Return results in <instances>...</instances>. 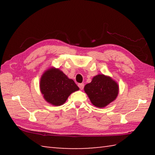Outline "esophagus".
Returning <instances> with one entry per match:
<instances>
[{"instance_id":"obj_1","label":"esophagus","mask_w":155,"mask_h":155,"mask_svg":"<svg viewBox=\"0 0 155 155\" xmlns=\"http://www.w3.org/2000/svg\"><path fill=\"white\" fill-rule=\"evenodd\" d=\"M78 85V87H79L80 90H82L83 89V87H84V84L83 83H79Z\"/></svg>"}]
</instances>
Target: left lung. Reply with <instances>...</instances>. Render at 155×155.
<instances>
[{
  "label": "left lung",
  "mask_w": 155,
  "mask_h": 155,
  "mask_svg": "<svg viewBox=\"0 0 155 155\" xmlns=\"http://www.w3.org/2000/svg\"><path fill=\"white\" fill-rule=\"evenodd\" d=\"M94 106L104 107L111 103L118 94V85L111 77L98 74L93 78L91 82L84 87Z\"/></svg>",
  "instance_id": "8db88e82"
}]
</instances>
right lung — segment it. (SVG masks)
<instances>
[{
	"instance_id": "add662e5",
	"label": "right lung",
	"mask_w": 155,
	"mask_h": 155,
	"mask_svg": "<svg viewBox=\"0 0 155 155\" xmlns=\"http://www.w3.org/2000/svg\"><path fill=\"white\" fill-rule=\"evenodd\" d=\"M40 85L44 98L54 106L61 105L70 94L79 90L74 81L68 78L61 70L54 68L44 73Z\"/></svg>"
}]
</instances>
